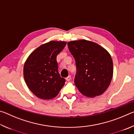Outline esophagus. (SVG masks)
Instances as JSON below:
<instances>
[{
    "label": "esophagus",
    "mask_w": 134,
    "mask_h": 134,
    "mask_svg": "<svg viewBox=\"0 0 134 134\" xmlns=\"http://www.w3.org/2000/svg\"><path fill=\"white\" fill-rule=\"evenodd\" d=\"M65 79H66L67 81H70V79H71V76L70 75H69L66 78H65Z\"/></svg>",
    "instance_id": "1"
}]
</instances>
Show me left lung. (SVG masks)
Segmentation results:
<instances>
[{"instance_id": "left-lung-1", "label": "left lung", "mask_w": 134, "mask_h": 134, "mask_svg": "<svg viewBox=\"0 0 134 134\" xmlns=\"http://www.w3.org/2000/svg\"><path fill=\"white\" fill-rule=\"evenodd\" d=\"M75 60L74 83L83 95L90 97L103 93L113 76V62L109 53L96 43L81 40L67 43Z\"/></svg>"}]
</instances>
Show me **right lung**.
Here are the masks:
<instances>
[{
	"instance_id": "1",
	"label": "right lung",
	"mask_w": 134,
	"mask_h": 134,
	"mask_svg": "<svg viewBox=\"0 0 134 134\" xmlns=\"http://www.w3.org/2000/svg\"><path fill=\"white\" fill-rule=\"evenodd\" d=\"M66 42L51 41L33 51L25 63L24 77L29 90L42 99L57 96L65 80L58 72L57 56L64 48Z\"/></svg>"
}]
</instances>
